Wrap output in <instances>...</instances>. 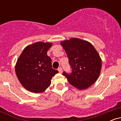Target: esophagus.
<instances>
[{
    "label": "esophagus",
    "instance_id": "1",
    "mask_svg": "<svg viewBox=\"0 0 121 121\" xmlns=\"http://www.w3.org/2000/svg\"><path fill=\"white\" fill-rule=\"evenodd\" d=\"M58 70H59V73H62V68L61 67H60V68H58Z\"/></svg>",
    "mask_w": 121,
    "mask_h": 121
}]
</instances>
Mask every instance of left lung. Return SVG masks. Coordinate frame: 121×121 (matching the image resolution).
I'll return each mask as SVG.
<instances>
[{
  "mask_svg": "<svg viewBox=\"0 0 121 121\" xmlns=\"http://www.w3.org/2000/svg\"><path fill=\"white\" fill-rule=\"evenodd\" d=\"M72 68L70 74L62 73L72 86L80 90L88 88L97 81L102 66L99 54L92 44L77 38L61 41Z\"/></svg>",
  "mask_w": 121,
  "mask_h": 121,
  "instance_id": "8db88e82",
  "label": "left lung"
}]
</instances>
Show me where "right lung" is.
<instances>
[{"mask_svg":"<svg viewBox=\"0 0 121 121\" xmlns=\"http://www.w3.org/2000/svg\"><path fill=\"white\" fill-rule=\"evenodd\" d=\"M52 43L37 42L26 47L15 65V72L20 84L27 91L38 93L45 91L51 79L59 71L52 68L47 51Z\"/></svg>","mask_w":121,"mask_h":121,"instance_id":"right-lung-1","label":"right lung"}]
</instances>
